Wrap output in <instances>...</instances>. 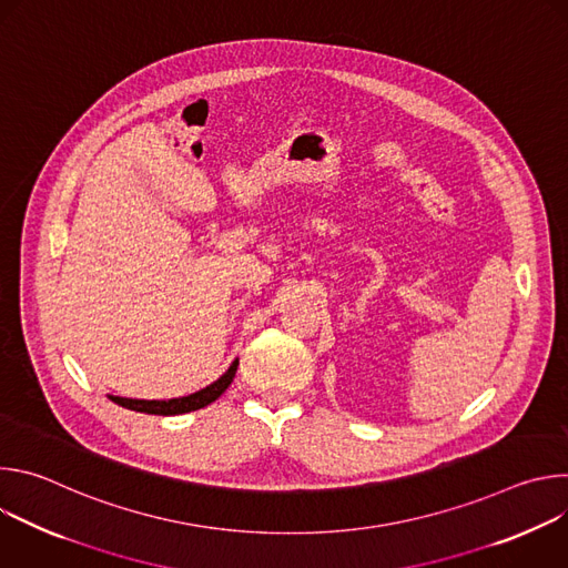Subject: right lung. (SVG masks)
Returning <instances> with one entry per match:
<instances>
[{"label":"right lung","instance_id":"add662e5","mask_svg":"<svg viewBox=\"0 0 568 568\" xmlns=\"http://www.w3.org/2000/svg\"><path fill=\"white\" fill-rule=\"evenodd\" d=\"M237 371V359L229 366V371L215 379L213 384H209L206 388L191 393L186 397H173V399H132V397H119V395H110L112 402L121 404L125 409L132 412H141V414H154V416H178V414H189V412H197L206 404L215 402L233 382Z\"/></svg>","mask_w":568,"mask_h":568}]
</instances>
